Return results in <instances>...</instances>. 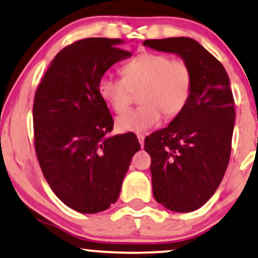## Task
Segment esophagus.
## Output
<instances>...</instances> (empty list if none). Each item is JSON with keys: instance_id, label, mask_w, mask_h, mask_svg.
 <instances>
[{"instance_id": "1", "label": "esophagus", "mask_w": 258, "mask_h": 258, "mask_svg": "<svg viewBox=\"0 0 258 258\" xmlns=\"http://www.w3.org/2000/svg\"><path fill=\"white\" fill-rule=\"evenodd\" d=\"M137 137H138V140H139V143H140V146H144V139H145V137H144V135H140V133H138V135H137Z\"/></svg>"}]
</instances>
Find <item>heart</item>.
<instances>
[{
	"instance_id": "heart-1",
	"label": "heart",
	"mask_w": 258,
	"mask_h": 258,
	"mask_svg": "<svg viewBox=\"0 0 258 258\" xmlns=\"http://www.w3.org/2000/svg\"><path fill=\"white\" fill-rule=\"evenodd\" d=\"M122 78L102 76L99 94L115 113H123L131 106L135 93H139L137 108L116 119L122 132H144L165 118H174L187 105L193 77L189 67L181 59H170L161 53L139 54L121 68Z\"/></svg>"
}]
</instances>
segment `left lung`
<instances>
[{
	"label": "left lung",
	"instance_id": "obj_1",
	"mask_svg": "<svg viewBox=\"0 0 258 258\" xmlns=\"http://www.w3.org/2000/svg\"><path fill=\"white\" fill-rule=\"evenodd\" d=\"M144 46L175 53L193 77L187 105L167 127L146 137L152 191L158 204L180 213L210 200L229 165L234 101L223 64L187 37L151 39Z\"/></svg>",
	"mask_w": 258,
	"mask_h": 258
}]
</instances>
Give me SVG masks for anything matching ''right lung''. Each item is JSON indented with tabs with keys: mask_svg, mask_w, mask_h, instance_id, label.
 <instances>
[{
	"mask_svg": "<svg viewBox=\"0 0 258 258\" xmlns=\"http://www.w3.org/2000/svg\"><path fill=\"white\" fill-rule=\"evenodd\" d=\"M121 39L88 38L64 47L42 77L33 105L34 146L53 193L80 213L102 212L118 200L133 155L135 135L108 136L113 118L99 81L131 57Z\"/></svg>",
	"mask_w": 258,
	"mask_h": 258,
	"instance_id": "obj_1",
	"label": "right lung"
}]
</instances>
